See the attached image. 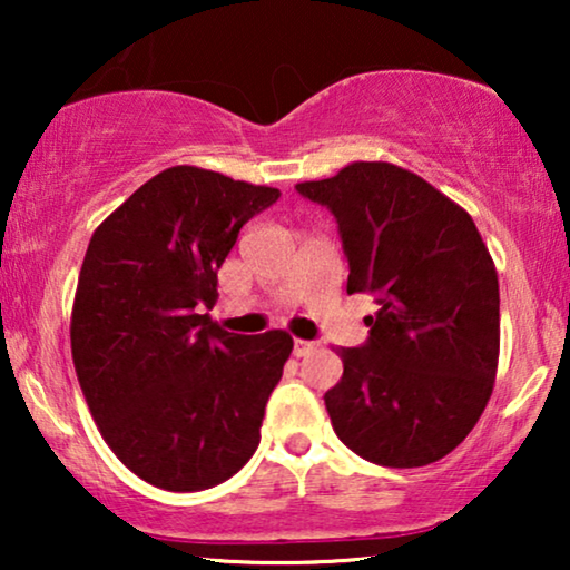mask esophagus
I'll use <instances>...</instances> for the list:
<instances>
[{"mask_svg":"<svg viewBox=\"0 0 570 570\" xmlns=\"http://www.w3.org/2000/svg\"><path fill=\"white\" fill-rule=\"evenodd\" d=\"M316 347H318V342H311V340H298V337L293 340V355H295V357H306V355L314 353Z\"/></svg>","mask_w":570,"mask_h":570,"instance_id":"obj_1","label":"esophagus"}]
</instances>
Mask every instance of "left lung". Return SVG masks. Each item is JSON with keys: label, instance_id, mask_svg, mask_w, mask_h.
Masks as SVG:
<instances>
[{"label": "left lung", "instance_id": "1", "mask_svg": "<svg viewBox=\"0 0 570 570\" xmlns=\"http://www.w3.org/2000/svg\"><path fill=\"white\" fill-rule=\"evenodd\" d=\"M340 225L347 293H368L363 347H337L324 394L334 433L381 466H425L462 443L493 394L501 350L498 272L478 225L425 178L384 160L295 184Z\"/></svg>", "mask_w": 570, "mask_h": 570}]
</instances>
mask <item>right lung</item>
I'll return each instance as SVG.
<instances>
[{"label":"right lung","mask_w":570,"mask_h":570,"mask_svg":"<svg viewBox=\"0 0 570 570\" xmlns=\"http://www.w3.org/2000/svg\"><path fill=\"white\" fill-rule=\"evenodd\" d=\"M272 186L197 166L160 170L92 233L77 279L72 361L100 435L155 488L220 485L259 446L293 337L225 332L202 308Z\"/></svg>","instance_id":"add662e5"}]
</instances>
